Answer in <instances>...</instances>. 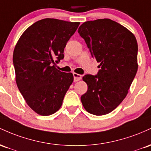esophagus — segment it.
<instances>
[{
	"instance_id": "1",
	"label": "esophagus",
	"mask_w": 151,
	"mask_h": 151,
	"mask_svg": "<svg viewBox=\"0 0 151 151\" xmlns=\"http://www.w3.org/2000/svg\"><path fill=\"white\" fill-rule=\"evenodd\" d=\"M73 78H74V81H75V82H77V81H80L81 79L82 78V76L80 75V74L73 73Z\"/></svg>"
}]
</instances>
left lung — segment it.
I'll list each match as a JSON object with an SVG mask.
<instances>
[{
	"label": "left lung",
	"instance_id": "8db88e82",
	"mask_svg": "<svg viewBox=\"0 0 151 151\" xmlns=\"http://www.w3.org/2000/svg\"><path fill=\"white\" fill-rule=\"evenodd\" d=\"M78 32L101 68L96 75L83 77L88 91L81 102L91 114H108L126 98L136 75L137 40L126 28L108 18L85 22Z\"/></svg>",
	"mask_w": 151,
	"mask_h": 151
}]
</instances>
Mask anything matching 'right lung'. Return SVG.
Wrapping results in <instances>:
<instances>
[{
    "instance_id": "add662e5",
    "label": "right lung",
    "mask_w": 151,
    "mask_h": 151,
    "mask_svg": "<svg viewBox=\"0 0 151 151\" xmlns=\"http://www.w3.org/2000/svg\"><path fill=\"white\" fill-rule=\"evenodd\" d=\"M80 23L45 18L31 25L18 40L13 61L20 92L32 110L50 116L61 107L73 81L71 73L55 68L67 42Z\"/></svg>"
}]
</instances>
